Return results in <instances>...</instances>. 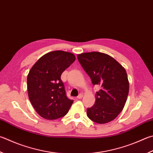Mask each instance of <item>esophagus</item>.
Segmentation results:
<instances>
[{
  "instance_id": "34e87169",
  "label": "esophagus",
  "mask_w": 153,
  "mask_h": 153,
  "mask_svg": "<svg viewBox=\"0 0 153 153\" xmlns=\"http://www.w3.org/2000/svg\"><path fill=\"white\" fill-rule=\"evenodd\" d=\"M82 97H83V94H79V95L77 96V98H78V99H82Z\"/></svg>"
}]
</instances>
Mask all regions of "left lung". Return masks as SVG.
Listing matches in <instances>:
<instances>
[{"instance_id": "8db88e82", "label": "left lung", "mask_w": 153, "mask_h": 153, "mask_svg": "<svg viewBox=\"0 0 153 153\" xmlns=\"http://www.w3.org/2000/svg\"><path fill=\"white\" fill-rule=\"evenodd\" d=\"M77 57L93 85L101 86L96 91L95 104L87 108L88 117L98 124L109 123L126 104L129 91L126 71L117 61L103 53H84Z\"/></svg>"}]
</instances>
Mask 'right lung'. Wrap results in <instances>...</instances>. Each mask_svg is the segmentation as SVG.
Listing matches in <instances>:
<instances>
[{"instance_id": "obj_1", "label": "right lung", "mask_w": 153, "mask_h": 153, "mask_svg": "<svg viewBox=\"0 0 153 153\" xmlns=\"http://www.w3.org/2000/svg\"><path fill=\"white\" fill-rule=\"evenodd\" d=\"M76 60L69 52L54 51L39 59L27 76L30 103L39 114L47 120L66 115L74 100L66 96L61 75Z\"/></svg>"}]
</instances>
